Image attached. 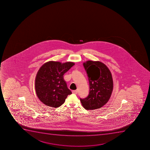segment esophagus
I'll return each mask as SVG.
<instances>
[{
    "label": "esophagus",
    "instance_id": "obj_1",
    "mask_svg": "<svg viewBox=\"0 0 150 150\" xmlns=\"http://www.w3.org/2000/svg\"><path fill=\"white\" fill-rule=\"evenodd\" d=\"M72 92L73 93L75 94H77L78 93V91L77 90L73 91Z\"/></svg>",
    "mask_w": 150,
    "mask_h": 150
}]
</instances>
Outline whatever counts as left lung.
I'll use <instances>...</instances> for the list:
<instances>
[{"label":"left lung","mask_w":150,"mask_h":150,"mask_svg":"<svg viewBox=\"0 0 150 150\" xmlns=\"http://www.w3.org/2000/svg\"><path fill=\"white\" fill-rule=\"evenodd\" d=\"M89 81V94L81 99L82 105L86 110L101 108L107 104L113 88L112 77L108 67L99 61H88L83 62Z\"/></svg>","instance_id":"8db88e82"}]
</instances>
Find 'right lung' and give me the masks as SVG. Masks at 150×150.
Wrapping results in <instances>:
<instances>
[{
  "label": "right lung",
  "mask_w": 150,
  "mask_h": 150,
  "mask_svg": "<svg viewBox=\"0 0 150 150\" xmlns=\"http://www.w3.org/2000/svg\"><path fill=\"white\" fill-rule=\"evenodd\" d=\"M74 62L62 63L50 61L43 64L38 71L35 79V90L38 97L45 105L58 108L72 93L64 79V75Z\"/></svg>",
  "instance_id": "1"
}]
</instances>
